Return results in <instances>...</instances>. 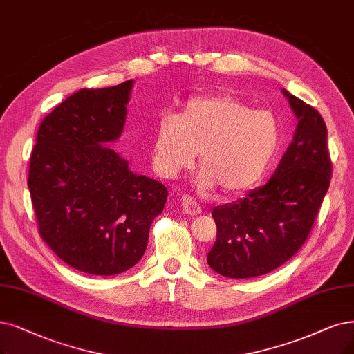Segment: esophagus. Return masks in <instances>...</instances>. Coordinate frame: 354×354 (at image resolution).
Here are the masks:
<instances>
[{
  "label": "esophagus",
  "instance_id": "obj_1",
  "mask_svg": "<svg viewBox=\"0 0 354 354\" xmlns=\"http://www.w3.org/2000/svg\"><path fill=\"white\" fill-rule=\"evenodd\" d=\"M181 209H183V212H185V214H187L190 216H197V215L202 214L201 206L197 205V202L190 196H183L181 197Z\"/></svg>",
  "mask_w": 354,
  "mask_h": 354
}]
</instances>
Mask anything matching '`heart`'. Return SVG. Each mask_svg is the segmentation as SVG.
Returning <instances> with one entry per match:
<instances>
[{"instance_id":"heart-1","label":"heart","mask_w":354,"mask_h":354,"mask_svg":"<svg viewBox=\"0 0 354 354\" xmlns=\"http://www.w3.org/2000/svg\"><path fill=\"white\" fill-rule=\"evenodd\" d=\"M280 123L270 110H252L228 94L194 97L176 118L155 126L151 153L155 171L174 178L194 164L199 151L201 187L235 194L256 186L280 148Z\"/></svg>"}]
</instances>
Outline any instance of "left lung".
I'll return each instance as SVG.
<instances>
[{
  "mask_svg": "<svg viewBox=\"0 0 354 354\" xmlns=\"http://www.w3.org/2000/svg\"><path fill=\"white\" fill-rule=\"evenodd\" d=\"M298 124L276 173L234 203L216 206V241L207 264L231 279H250L292 259L313 228L330 186L327 126L319 113L281 88Z\"/></svg>",
  "mask_w": 354,
  "mask_h": 354,
  "instance_id": "obj_1",
  "label": "left lung"
}]
</instances>
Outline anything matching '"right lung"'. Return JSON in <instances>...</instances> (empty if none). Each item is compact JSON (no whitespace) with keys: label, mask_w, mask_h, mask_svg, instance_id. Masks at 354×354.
I'll use <instances>...</instances> for the list:
<instances>
[{"label":"right lung","mask_w":354,"mask_h":354,"mask_svg":"<svg viewBox=\"0 0 354 354\" xmlns=\"http://www.w3.org/2000/svg\"><path fill=\"white\" fill-rule=\"evenodd\" d=\"M132 87L129 80L69 95L40 123L30 157L27 186L41 238L64 263L94 276L142 259L168 196L106 147L123 132Z\"/></svg>","instance_id":"1"}]
</instances>
